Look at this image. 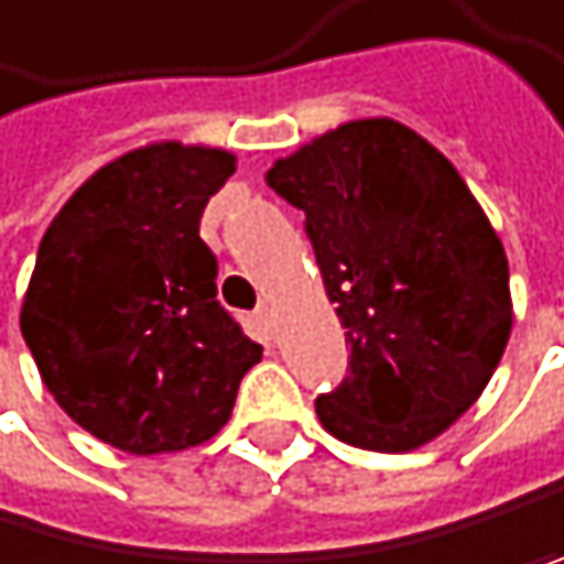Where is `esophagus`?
<instances>
[{"label":"esophagus","instance_id":"34e87169","mask_svg":"<svg viewBox=\"0 0 564 564\" xmlns=\"http://www.w3.org/2000/svg\"><path fill=\"white\" fill-rule=\"evenodd\" d=\"M254 317H258V324H261L264 330L275 327V310H271L268 303H261V306H258V314H254Z\"/></svg>","mask_w":564,"mask_h":564}]
</instances>
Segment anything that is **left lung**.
<instances>
[{"instance_id": "1", "label": "left lung", "mask_w": 564, "mask_h": 564, "mask_svg": "<svg viewBox=\"0 0 564 564\" xmlns=\"http://www.w3.org/2000/svg\"><path fill=\"white\" fill-rule=\"evenodd\" d=\"M303 208L348 377L317 398L335 440L408 454L481 398L512 330L509 261L485 208L436 145L394 118H359L271 163Z\"/></svg>"}]
</instances>
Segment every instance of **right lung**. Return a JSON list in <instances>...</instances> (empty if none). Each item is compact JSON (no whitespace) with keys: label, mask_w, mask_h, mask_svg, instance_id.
<instances>
[{"label":"right lung","mask_w":564,"mask_h":564,"mask_svg":"<svg viewBox=\"0 0 564 564\" xmlns=\"http://www.w3.org/2000/svg\"><path fill=\"white\" fill-rule=\"evenodd\" d=\"M234 170L226 149L149 142L83 181L44 229L23 341L65 415L124 454L208 443L261 362L219 306V264L198 237Z\"/></svg>","instance_id":"obj_1"}]
</instances>
